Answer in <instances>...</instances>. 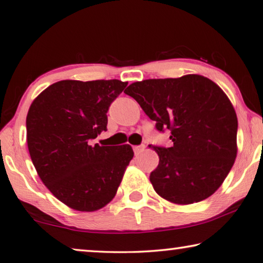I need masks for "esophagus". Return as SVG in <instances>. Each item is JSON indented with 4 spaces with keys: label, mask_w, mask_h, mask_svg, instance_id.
Returning <instances> with one entry per match:
<instances>
[{
    "label": "esophagus",
    "mask_w": 263,
    "mask_h": 263,
    "mask_svg": "<svg viewBox=\"0 0 263 263\" xmlns=\"http://www.w3.org/2000/svg\"><path fill=\"white\" fill-rule=\"evenodd\" d=\"M145 149V145H139V146H133V151H135V154H139L140 152Z\"/></svg>",
    "instance_id": "obj_1"
}]
</instances>
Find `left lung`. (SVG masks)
<instances>
[{
	"label": "left lung",
	"instance_id": "8db88e82",
	"mask_svg": "<svg viewBox=\"0 0 263 263\" xmlns=\"http://www.w3.org/2000/svg\"><path fill=\"white\" fill-rule=\"evenodd\" d=\"M124 92L157 122L159 131L171 130L172 147L149 145L159 155L149 175L157 194L179 205L210 197L238 152L237 114L221 88L202 75L188 74L138 81Z\"/></svg>",
	"mask_w": 263,
	"mask_h": 263
}]
</instances>
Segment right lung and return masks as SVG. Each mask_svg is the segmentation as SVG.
Returning <instances> with one entry per match:
<instances>
[{
    "mask_svg": "<svg viewBox=\"0 0 263 263\" xmlns=\"http://www.w3.org/2000/svg\"><path fill=\"white\" fill-rule=\"evenodd\" d=\"M126 86L119 80H62L30 105L31 160L46 188L73 210L97 211L112 201L135 155L127 144H90L106 131L109 106Z\"/></svg>",
    "mask_w": 263,
    "mask_h": 263,
    "instance_id": "right-lung-1",
    "label": "right lung"
}]
</instances>
